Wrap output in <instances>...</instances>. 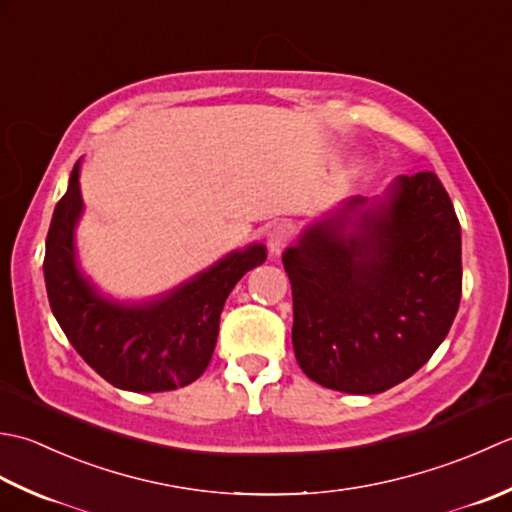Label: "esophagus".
Masks as SVG:
<instances>
[{
	"mask_svg": "<svg viewBox=\"0 0 512 512\" xmlns=\"http://www.w3.org/2000/svg\"><path fill=\"white\" fill-rule=\"evenodd\" d=\"M291 238V227L287 223H274L267 232V247L271 256H280L285 252Z\"/></svg>",
	"mask_w": 512,
	"mask_h": 512,
	"instance_id": "esophagus-1",
	"label": "esophagus"
}]
</instances>
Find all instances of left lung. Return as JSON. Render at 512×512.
<instances>
[{"instance_id": "1", "label": "left lung", "mask_w": 512, "mask_h": 512, "mask_svg": "<svg viewBox=\"0 0 512 512\" xmlns=\"http://www.w3.org/2000/svg\"><path fill=\"white\" fill-rule=\"evenodd\" d=\"M283 263L300 369L342 393H382L411 378L444 342L462 298V229L433 172L344 198L302 229Z\"/></svg>"}]
</instances>
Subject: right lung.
<instances>
[{"label":"right lung","instance_id":"add662e5","mask_svg":"<svg viewBox=\"0 0 512 512\" xmlns=\"http://www.w3.org/2000/svg\"><path fill=\"white\" fill-rule=\"evenodd\" d=\"M79 174L81 159L46 238L44 278L52 314L79 356L117 389L161 393L187 387L212 360L229 291L249 269L265 263L267 247L252 243L234 249L152 298H114L79 260L77 225L86 210Z\"/></svg>","mask_w":512,"mask_h":512}]
</instances>
